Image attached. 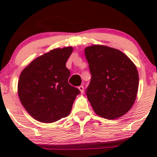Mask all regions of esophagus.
I'll return each instance as SVG.
<instances>
[{
	"label": "esophagus",
	"instance_id": "1",
	"mask_svg": "<svg viewBox=\"0 0 157 157\" xmlns=\"http://www.w3.org/2000/svg\"><path fill=\"white\" fill-rule=\"evenodd\" d=\"M78 90H79V91L81 92V94H83V93H84V86H78Z\"/></svg>",
	"mask_w": 157,
	"mask_h": 157
}]
</instances>
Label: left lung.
I'll list each match as a JSON object with an SVG mask.
<instances>
[{"instance_id": "8db88e82", "label": "left lung", "mask_w": 157, "mask_h": 157, "mask_svg": "<svg viewBox=\"0 0 157 157\" xmlns=\"http://www.w3.org/2000/svg\"><path fill=\"white\" fill-rule=\"evenodd\" d=\"M85 56L92 75L86 95L96 114L108 120L125 115L138 94L135 64L123 52L106 45L86 47Z\"/></svg>"}]
</instances>
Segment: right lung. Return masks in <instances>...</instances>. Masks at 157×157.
Here are the masks:
<instances>
[{
	"label": "right lung",
	"instance_id": "add662e5",
	"mask_svg": "<svg viewBox=\"0 0 157 157\" xmlns=\"http://www.w3.org/2000/svg\"><path fill=\"white\" fill-rule=\"evenodd\" d=\"M71 46L57 48L34 59L19 75L18 95L29 114L41 123L56 122L70 114L80 91L68 83L66 62Z\"/></svg>",
	"mask_w": 157,
	"mask_h": 157
}]
</instances>
